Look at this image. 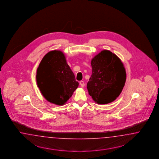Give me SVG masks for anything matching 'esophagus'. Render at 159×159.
Returning a JSON list of instances; mask_svg holds the SVG:
<instances>
[{
	"instance_id": "1",
	"label": "esophagus",
	"mask_w": 159,
	"mask_h": 159,
	"mask_svg": "<svg viewBox=\"0 0 159 159\" xmlns=\"http://www.w3.org/2000/svg\"><path fill=\"white\" fill-rule=\"evenodd\" d=\"M80 86H81V87H84V82L83 81H80Z\"/></svg>"
}]
</instances>
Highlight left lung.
<instances>
[{"label": "left lung", "instance_id": "obj_1", "mask_svg": "<svg viewBox=\"0 0 159 159\" xmlns=\"http://www.w3.org/2000/svg\"><path fill=\"white\" fill-rule=\"evenodd\" d=\"M92 75L87 84L89 94L98 104L114 101L125 86L126 71L116 54L103 50L91 61Z\"/></svg>", "mask_w": 159, "mask_h": 159}]
</instances>
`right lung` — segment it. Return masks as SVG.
<instances>
[{
  "mask_svg": "<svg viewBox=\"0 0 159 159\" xmlns=\"http://www.w3.org/2000/svg\"><path fill=\"white\" fill-rule=\"evenodd\" d=\"M36 80L45 98L58 106L65 104L79 86L64 53L58 50L43 57L37 68Z\"/></svg>",
  "mask_w": 159,
  "mask_h": 159,
  "instance_id": "1",
  "label": "right lung"
}]
</instances>
